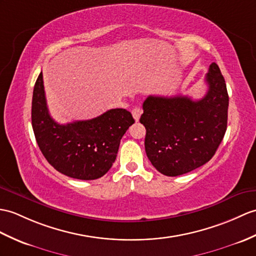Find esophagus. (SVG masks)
<instances>
[{
	"mask_svg": "<svg viewBox=\"0 0 256 256\" xmlns=\"http://www.w3.org/2000/svg\"><path fill=\"white\" fill-rule=\"evenodd\" d=\"M142 114V108H140V106H135V108L132 110V116L136 122L140 120Z\"/></svg>",
	"mask_w": 256,
	"mask_h": 256,
	"instance_id": "34e87169",
	"label": "esophagus"
}]
</instances>
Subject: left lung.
<instances>
[{
    "label": "left lung",
    "mask_w": 256,
    "mask_h": 256,
    "mask_svg": "<svg viewBox=\"0 0 256 256\" xmlns=\"http://www.w3.org/2000/svg\"><path fill=\"white\" fill-rule=\"evenodd\" d=\"M205 96H148L140 122L146 128L145 150L152 164L168 176H181L208 162L227 130L229 97L216 63L210 65Z\"/></svg>",
    "instance_id": "8db88e82"
}]
</instances>
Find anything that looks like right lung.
Segmentation results:
<instances>
[{"instance_id": "1", "label": "right lung", "mask_w": 256, "mask_h": 256, "mask_svg": "<svg viewBox=\"0 0 256 256\" xmlns=\"http://www.w3.org/2000/svg\"><path fill=\"white\" fill-rule=\"evenodd\" d=\"M126 109H111L86 121L58 124L46 106L42 72L34 87L32 123L36 140L53 168L73 179L104 176L116 158L122 136L134 123Z\"/></svg>"}]
</instances>
